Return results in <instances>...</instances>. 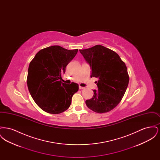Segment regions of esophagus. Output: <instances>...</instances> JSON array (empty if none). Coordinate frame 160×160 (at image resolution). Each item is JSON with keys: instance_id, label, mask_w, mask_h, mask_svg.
<instances>
[{"instance_id": "obj_1", "label": "esophagus", "mask_w": 160, "mask_h": 160, "mask_svg": "<svg viewBox=\"0 0 160 160\" xmlns=\"http://www.w3.org/2000/svg\"><path fill=\"white\" fill-rule=\"evenodd\" d=\"M85 88L84 87H82V86H79V89H84Z\"/></svg>"}]
</instances>
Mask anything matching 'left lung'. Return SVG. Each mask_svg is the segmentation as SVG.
Returning <instances> with one entry per match:
<instances>
[{"mask_svg":"<svg viewBox=\"0 0 160 160\" xmlns=\"http://www.w3.org/2000/svg\"><path fill=\"white\" fill-rule=\"evenodd\" d=\"M79 51L91 67V77L98 78V90H93L86 106L96 113L110 112L121 102L128 85L125 63L114 51L101 45Z\"/></svg>","mask_w":160,"mask_h":160,"instance_id":"1","label":"left lung"}]
</instances>
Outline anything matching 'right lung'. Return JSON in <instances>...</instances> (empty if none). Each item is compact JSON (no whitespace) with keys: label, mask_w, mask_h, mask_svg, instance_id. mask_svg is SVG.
<instances>
[{"label":"right lung","mask_w":160,"mask_h":160,"mask_svg":"<svg viewBox=\"0 0 160 160\" xmlns=\"http://www.w3.org/2000/svg\"><path fill=\"white\" fill-rule=\"evenodd\" d=\"M77 52L78 49L50 46L39 51L30 62L28 89L35 103L47 113L59 114L67 110L73 95L78 91V84H67L60 80Z\"/></svg>","instance_id":"1"}]
</instances>
